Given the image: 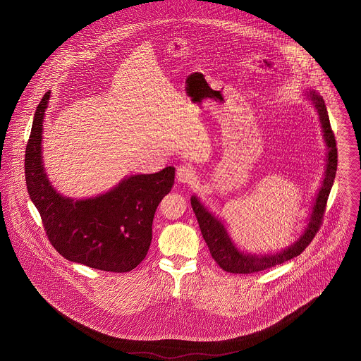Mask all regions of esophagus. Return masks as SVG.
Here are the masks:
<instances>
[{
    "instance_id": "34e87169",
    "label": "esophagus",
    "mask_w": 361,
    "mask_h": 361,
    "mask_svg": "<svg viewBox=\"0 0 361 361\" xmlns=\"http://www.w3.org/2000/svg\"><path fill=\"white\" fill-rule=\"evenodd\" d=\"M177 181L181 184H192L196 180V172L188 165H180L176 173Z\"/></svg>"
}]
</instances>
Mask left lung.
I'll return each mask as SVG.
<instances>
[{"label": "left lung", "mask_w": 361, "mask_h": 361, "mask_svg": "<svg viewBox=\"0 0 361 361\" xmlns=\"http://www.w3.org/2000/svg\"><path fill=\"white\" fill-rule=\"evenodd\" d=\"M303 93H305V97L309 99L318 112L321 127H322V134H324L322 137L326 143L327 153L322 184L314 199V204L311 207L310 216L307 218V224L298 240L292 242L291 245L287 246L284 250L274 252V253L252 255V253L243 252L230 237L228 230L224 222L218 216H215L200 202V199L196 195L190 197V204L197 218V222L200 226L203 238L206 240L207 246L209 249V253L216 261V264L226 272L243 274V275L253 274V272H259L267 268L283 264L291 258L299 256L309 246L310 242L315 237L317 231L319 230V226L322 224L327 197H329L330 189L333 187L336 172H337V147H336L334 134L330 127L326 105L322 96H319L312 89H309Z\"/></svg>", "instance_id": "left-lung-1"}]
</instances>
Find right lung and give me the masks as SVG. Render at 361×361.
Listing matches in <instances>:
<instances>
[{"mask_svg": "<svg viewBox=\"0 0 361 361\" xmlns=\"http://www.w3.org/2000/svg\"><path fill=\"white\" fill-rule=\"evenodd\" d=\"M51 92L35 112L25 150V181L55 250L73 262L106 272H128L146 257L155 209L174 183V168L131 174L108 192L73 199L54 188L43 165V121Z\"/></svg>", "mask_w": 361, "mask_h": 361, "instance_id": "obj_1", "label": "right lung"}]
</instances>
